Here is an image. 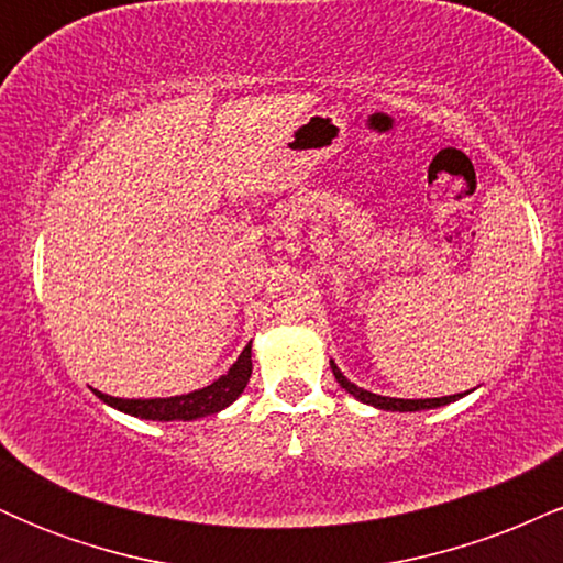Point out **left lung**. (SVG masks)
<instances>
[{
  "mask_svg": "<svg viewBox=\"0 0 563 563\" xmlns=\"http://www.w3.org/2000/svg\"><path fill=\"white\" fill-rule=\"evenodd\" d=\"M331 371L335 380L341 384V389H346L352 397H357L360 402L365 405H373V407H380V410H399V412H416V410H431V407H439V405H448L452 399H457L461 394H450V397H434V399H394V397H380V394H373V391H365L360 389V386H354L352 380H349L344 373L335 367V363H331Z\"/></svg>",
  "mask_w": 563,
  "mask_h": 563,
  "instance_id": "obj_1",
  "label": "left lung"
}]
</instances>
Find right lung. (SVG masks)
<instances>
[{
    "mask_svg": "<svg viewBox=\"0 0 563 563\" xmlns=\"http://www.w3.org/2000/svg\"><path fill=\"white\" fill-rule=\"evenodd\" d=\"M251 378V346H245L238 357V363L217 378L214 384L203 386V389L183 394V397H166V399H119L108 397V394L97 391L102 402H108L115 410L129 412V416L145 418V421H196V418L214 416L224 410L230 402L241 397L245 384Z\"/></svg>",
    "mask_w": 563,
    "mask_h": 563,
    "instance_id": "add662e5",
    "label": "right lung"
}]
</instances>
